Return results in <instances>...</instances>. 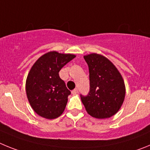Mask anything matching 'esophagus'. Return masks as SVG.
<instances>
[{
    "label": "esophagus",
    "mask_w": 150,
    "mask_h": 150,
    "mask_svg": "<svg viewBox=\"0 0 150 150\" xmlns=\"http://www.w3.org/2000/svg\"><path fill=\"white\" fill-rule=\"evenodd\" d=\"M71 92H72L73 95H75V94H76L78 92V89H77V88H74V89Z\"/></svg>",
    "instance_id": "34e87169"
}]
</instances>
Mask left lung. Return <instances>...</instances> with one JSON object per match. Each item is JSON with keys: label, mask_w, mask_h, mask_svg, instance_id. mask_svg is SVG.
<instances>
[{"label": "left lung", "mask_w": 150, "mask_h": 150, "mask_svg": "<svg viewBox=\"0 0 150 150\" xmlns=\"http://www.w3.org/2000/svg\"><path fill=\"white\" fill-rule=\"evenodd\" d=\"M88 66L90 89L86 96L80 95L87 112L97 119H106L120 109L125 95L122 76L109 59L101 55H85Z\"/></svg>", "instance_id": "left-lung-1"}]
</instances>
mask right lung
Masks as SVG:
<instances>
[{
  "label": "right lung",
  "instance_id": "1",
  "mask_svg": "<svg viewBox=\"0 0 150 150\" xmlns=\"http://www.w3.org/2000/svg\"><path fill=\"white\" fill-rule=\"evenodd\" d=\"M76 55L52 51L39 58L29 71L26 79V94L36 113L52 120L62 114L71 91L59 72Z\"/></svg>",
  "mask_w": 150,
  "mask_h": 150
}]
</instances>
